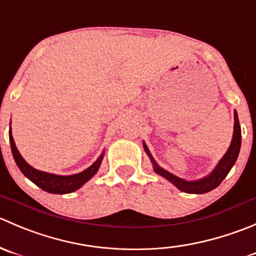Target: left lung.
Returning a JSON list of instances; mask_svg holds the SVG:
<instances>
[{
  "instance_id": "obj_1",
  "label": "left lung",
  "mask_w": 256,
  "mask_h": 256,
  "mask_svg": "<svg viewBox=\"0 0 256 256\" xmlns=\"http://www.w3.org/2000/svg\"><path fill=\"white\" fill-rule=\"evenodd\" d=\"M234 136H232V144H230L229 149L225 153V156H222V160L219 162V164L216 166V168L214 169L213 173L210 176H208L206 178L200 179V180H196V182H186L184 179L178 178V176H173L169 172L164 170L162 169L160 166H156V163L154 162V159L152 158L150 153L149 150L146 148V154L149 156L150 160L153 162L154 166V172L159 176H164L166 179H168L170 183H173L179 190L186 192V193L189 194H204L208 193V192L213 190V189L216 188L222 180H224L225 176H228V173L230 172V169L232 168V166L235 164V160H236L238 156H239V150H240V146H242V129H240V124H239V120H238V114L236 112H234Z\"/></svg>"
}]
</instances>
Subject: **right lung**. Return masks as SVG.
<instances>
[{
	"instance_id": "obj_1",
	"label": "right lung",
	"mask_w": 256,
	"mask_h": 256,
	"mask_svg": "<svg viewBox=\"0 0 256 256\" xmlns=\"http://www.w3.org/2000/svg\"><path fill=\"white\" fill-rule=\"evenodd\" d=\"M10 143H11V150L12 154H14V162H16V164L18 166L20 170H21L30 180L34 182L37 186H40L43 190L52 194H67L77 190L78 188H80L86 182L90 180V179L97 173L98 168H100V162H102L103 159L102 154L90 168L86 169L84 172H82V173L80 174H74V176H54V174L37 170V169L32 168L30 164H27L26 162H24V159L22 158L21 154L17 150L16 144H14V138H12L11 129H10Z\"/></svg>"
}]
</instances>
